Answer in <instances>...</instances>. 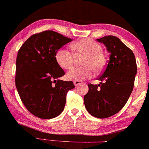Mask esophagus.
Segmentation results:
<instances>
[{"instance_id":"esophagus-1","label":"esophagus","mask_w":149,"mask_h":149,"mask_svg":"<svg viewBox=\"0 0 149 149\" xmlns=\"http://www.w3.org/2000/svg\"><path fill=\"white\" fill-rule=\"evenodd\" d=\"M73 84H74L75 86H77L81 84L82 81H73Z\"/></svg>"}]
</instances>
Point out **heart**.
Masks as SVG:
<instances>
[{"label":"heart","mask_w":149,"mask_h":149,"mask_svg":"<svg viewBox=\"0 0 149 149\" xmlns=\"http://www.w3.org/2000/svg\"><path fill=\"white\" fill-rule=\"evenodd\" d=\"M70 48L75 53L82 54L85 57L82 61L84 66L74 68L68 72L66 78L69 80H84L91 76L93 69L98 72L106 65L107 58L102 52V47L91 39L85 38L78 40L71 44ZM55 58L61 68L68 70L73 66V55L68 49H58L55 53Z\"/></svg>","instance_id":"1"}]
</instances>
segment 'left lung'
Listing matches in <instances>:
<instances>
[{"instance_id": "8db88e82", "label": "left lung", "mask_w": 149, "mask_h": 149, "mask_svg": "<svg viewBox=\"0 0 149 149\" xmlns=\"http://www.w3.org/2000/svg\"><path fill=\"white\" fill-rule=\"evenodd\" d=\"M109 52V61L98 85L88 84L84 97L86 110L97 118H107L120 111L128 100L134 86L137 65L133 51L115 36L97 39Z\"/></svg>"}]
</instances>
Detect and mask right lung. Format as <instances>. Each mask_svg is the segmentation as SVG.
Instances as JSON below:
<instances>
[{
    "label": "right lung",
    "mask_w": 149,
    "mask_h": 149,
    "mask_svg": "<svg viewBox=\"0 0 149 149\" xmlns=\"http://www.w3.org/2000/svg\"><path fill=\"white\" fill-rule=\"evenodd\" d=\"M72 40L47 30L33 34L18 52L15 83L21 100L34 116L51 119L63 111L66 95L75 87L58 79L65 75L55 53Z\"/></svg>",
    "instance_id": "1"
}]
</instances>
